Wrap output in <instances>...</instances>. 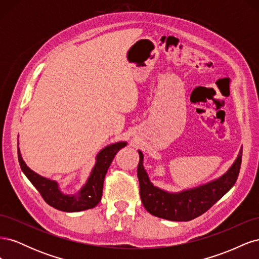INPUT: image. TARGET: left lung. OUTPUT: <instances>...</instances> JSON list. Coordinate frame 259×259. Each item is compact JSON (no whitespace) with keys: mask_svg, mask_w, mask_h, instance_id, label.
<instances>
[{"mask_svg":"<svg viewBox=\"0 0 259 259\" xmlns=\"http://www.w3.org/2000/svg\"><path fill=\"white\" fill-rule=\"evenodd\" d=\"M137 176L140 198L145 208L153 216L173 222H189L204 214L236 184L242 161V149L230 168L219 178L191 189L168 192L153 186L143 165L144 154L138 150Z\"/></svg>","mask_w":259,"mask_h":259,"instance_id":"obj_1","label":"left lung"}]
</instances>
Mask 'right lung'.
Listing matches in <instances>:
<instances>
[{
    "label": "right lung",
    "instance_id": "right-lung-1",
    "mask_svg": "<svg viewBox=\"0 0 259 259\" xmlns=\"http://www.w3.org/2000/svg\"><path fill=\"white\" fill-rule=\"evenodd\" d=\"M127 145L126 142H119L105 147L96 155V163L86 184L76 194H65L59 189L56 180H51L30 169L22 160L18 148V161L23 174L27 176L36 190L41 193L44 201L54 208L64 211H81L95 207L103 195L104 180L107 170L121 148Z\"/></svg>",
    "mask_w": 259,
    "mask_h": 259
}]
</instances>
